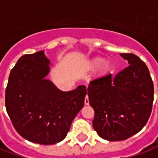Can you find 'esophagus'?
<instances>
[{"mask_svg": "<svg viewBox=\"0 0 158 158\" xmlns=\"http://www.w3.org/2000/svg\"><path fill=\"white\" fill-rule=\"evenodd\" d=\"M85 104H86V105L89 104V98H88V96H86L85 98Z\"/></svg>", "mask_w": 158, "mask_h": 158, "instance_id": "34e87169", "label": "esophagus"}]
</instances>
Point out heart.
I'll use <instances>...</instances> for the list:
<instances>
[{
  "label": "heart",
  "mask_w": 158,
  "mask_h": 158,
  "mask_svg": "<svg viewBox=\"0 0 158 158\" xmlns=\"http://www.w3.org/2000/svg\"><path fill=\"white\" fill-rule=\"evenodd\" d=\"M101 62H102V60H99V59H98V60H95V64H100Z\"/></svg>",
  "instance_id": "1"
}]
</instances>
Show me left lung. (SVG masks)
Segmentation results:
<instances>
[{
	"label": "left lung",
	"mask_w": 158,
	"mask_h": 158,
	"mask_svg": "<svg viewBox=\"0 0 158 158\" xmlns=\"http://www.w3.org/2000/svg\"><path fill=\"white\" fill-rule=\"evenodd\" d=\"M120 56L129 66L114 77L111 73L92 79L87 88L95 116L93 128L109 141L125 140L147 123L152 110L154 85L143 60L131 53Z\"/></svg>",
	"instance_id": "1"
}]
</instances>
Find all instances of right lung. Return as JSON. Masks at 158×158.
Wrapping results in <instances>:
<instances>
[{
  "mask_svg": "<svg viewBox=\"0 0 158 158\" xmlns=\"http://www.w3.org/2000/svg\"><path fill=\"white\" fill-rule=\"evenodd\" d=\"M48 64L44 51L22 56L11 70L5 94L15 130L25 139L44 145L66 138L86 96L85 85L62 91L45 79Z\"/></svg>",
  "mask_w": 158,
  "mask_h": 158,
  "instance_id": "obj_1",
  "label": "right lung"
}]
</instances>
